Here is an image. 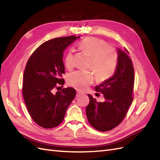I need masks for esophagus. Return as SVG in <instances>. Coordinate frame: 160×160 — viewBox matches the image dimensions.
<instances>
[{"mask_svg": "<svg viewBox=\"0 0 160 160\" xmlns=\"http://www.w3.org/2000/svg\"><path fill=\"white\" fill-rule=\"evenodd\" d=\"M81 92H79V91H77V92H76V96L78 97V96H79L80 95H81Z\"/></svg>", "mask_w": 160, "mask_h": 160, "instance_id": "34e87169", "label": "esophagus"}]
</instances>
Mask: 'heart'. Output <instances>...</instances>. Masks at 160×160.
Masks as SVG:
<instances>
[{"label": "heart", "mask_w": 160, "mask_h": 160, "mask_svg": "<svg viewBox=\"0 0 160 160\" xmlns=\"http://www.w3.org/2000/svg\"><path fill=\"white\" fill-rule=\"evenodd\" d=\"M78 48L91 59L88 68L95 72L98 81L103 82L109 78L115 72L118 54L113 47L108 46L105 40L95 37H88L79 43ZM65 65L68 69L73 67V53L69 51L64 59ZM95 80V76L91 72L77 71L69 75L68 84L79 91H84Z\"/></svg>", "instance_id": "obj_1"}]
</instances>
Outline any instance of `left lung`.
<instances>
[{"label":"left lung","instance_id":"1","mask_svg":"<svg viewBox=\"0 0 160 160\" xmlns=\"http://www.w3.org/2000/svg\"><path fill=\"white\" fill-rule=\"evenodd\" d=\"M118 64L114 74L96 86L95 91L103 95L104 102H97L88 95L90 103L86 113L91 125L106 132L119 125L124 119L133 100L134 68L128 51L117 48Z\"/></svg>","mask_w":160,"mask_h":160}]
</instances>
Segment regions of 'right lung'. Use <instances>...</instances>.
<instances>
[{
    "label": "right lung",
    "instance_id": "right-lung-1",
    "mask_svg": "<svg viewBox=\"0 0 160 160\" xmlns=\"http://www.w3.org/2000/svg\"><path fill=\"white\" fill-rule=\"evenodd\" d=\"M80 36H67L49 40L36 49L28 59L23 73V96L30 116L44 128L59 125L76 96L71 87L57 92L63 85V51Z\"/></svg>",
    "mask_w": 160,
    "mask_h": 160
}]
</instances>
